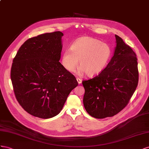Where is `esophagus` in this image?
<instances>
[{"label":"esophagus","mask_w":149,"mask_h":149,"mask_svg":"<svg viewBox=\"0 0 149 149\" xmlns=\"http://www.w3.org/2000/svg\"><path fill=\"white\" fill-rule=\"evenodd\" d=\"M77 81L79 84H80L82 83V80L80 79H79V78H77Z\"/></svg>","instance_id":"esophagus-1"}]
</instances>
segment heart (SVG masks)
I'll return each instance as SVG.
<instances>
[{
    "label": "heart",
    "instance_id": "obj_1",
    "mask_svg": "<svg viewBox=\"0 0 149 149\" xmlns=\"http://www.w3.org/2000/svg\"><path fill=\"white\" fill-rule=\"evenodd\" d=\"M111 56L108 44L91 37H82L72 44L70 49L63 51L61 63L66 70L74 72L79 61L78 74L86 73L88 77H93L104 70Z\"/></svg>",
    "mask_w": 149,
    "mask_h": 149
}]
</instances>
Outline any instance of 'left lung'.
<instances>
[{"mask_svg":"<svg viewBox=\"0 0 149 149\" xmlns=\"http://www.w3.org/2000/svg\"><path fill=\"white\" fill-rule=\"evenodd\" d=\"M115 36L116 47L107 67L96 77L82 82L84 107L97 118L112 117L120 112L128 104L138 84L136 54L122 38Z\"/></svg>","mask_w":149,"mask_h":149,"instance_id":"8db88e82","label":"left lung"}]
</instances>
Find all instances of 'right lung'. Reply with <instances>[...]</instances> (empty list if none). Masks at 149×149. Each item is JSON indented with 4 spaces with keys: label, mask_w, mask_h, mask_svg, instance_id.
Masks as SVG:
<instances>
[{
    "label": "right lung",
    "mask_w": 149,
    "mask_h": 149,
    "mask_svg": "<svg viewBox=\"0 0 149 149\" xmlns=\"http://www.w3.org/2000/svg\"><path fill=\"white\" fill-rule=\"evenodd\" d=\"M63 33L29 39L13 60L10 78L17 100L33 116L49 118L62 110L77 80L59 62Z\"/></svg>",
    "instance_id": "add662e5"
}]
</instances>
